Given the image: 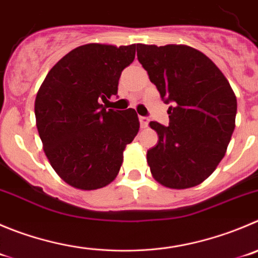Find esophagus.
Returning <instances> with one entry per match:
<instances>
[{
    "label": "esophagus",
    "instance_id": "esophagus-1",
    "mask_svg": "<svg viewBox=\"0 0 258 258\" xmlns=\"http://www.w3.org/2000/svg\"><path fill=\"white\" fill-rule=\"evenodd\" d=\"M139 119H140L141 128H146V127H148V124H149V118L144 117V115H140V117H139Z\"/></svg>",
    "mask_w": 258,
    "mask_h": 258
}]
</instances>
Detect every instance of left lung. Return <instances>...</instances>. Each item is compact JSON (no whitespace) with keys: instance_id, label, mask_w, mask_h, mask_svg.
<instances>
[{"instance_id":"8db88e82","label":"left lung","mask_w":258,"mask_h":258,"mask_svg":"<svg viewBox=\"0 0 258 258\" xmlns=\"http://www.w3.org/2000/svg\"><path fill=\"white\" fill-rule=\"evenodd\" d=\"M137 59L169 104V126L150 122L159 141L148 150L154 178L189 188L215 170L235 127L237 98L216 64L187 45H137Z\"/></svg>"}]
</instances>
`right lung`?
I'll return each instance as SVG.
<instances>
[{
	"mask_svg": "<svg viewBox=\"0 0 258 258\" xmlns=\"http://www.w3.org/2000/svg\"><path fill=\"white\" fill-rule=\"evenodd\" d=\"M136 44L80 45L50 69L35 98V119L53 169L70 186L96 189L117 177L140 122L132 108L108 109Z\"/></svg>",
	"mask_w": 258,
	"mask_h": 258,
	"instance_id": "1",
	"label": "right lung"
}]
</instances>
